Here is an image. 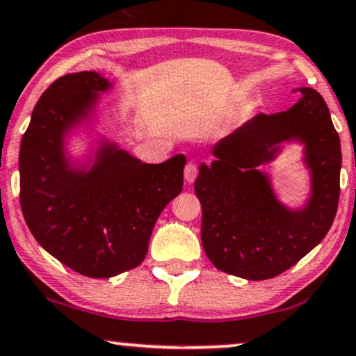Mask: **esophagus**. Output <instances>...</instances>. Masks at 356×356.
I'll return each mask as SVG.
<instances>
[{
  "mask_svg": "<svg viewBox=\"0 0 356 356\" xmlns=\"http://www.w3.org/2000/svg\"><path fill=\"white\" fill-rule=\"evenodd\" d=\"M196 175H198V166H196L195 163H188L185 166V179H186V183L195 181Z\"/></svg>",
  "mask_w": 356,
  "mask_h": 356,
  "instance_id": "obj_1",
  "label": "esophagus"
}]
</instances>
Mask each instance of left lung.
Segmentation results:
<instances>
[{"label":"left lung","instance_id":"8db88e82","mask_svg":"<svg viewBox=\"0 0 356 356\" xmlns=\"http://www.w3.org/2000/svg\"><path fill=\"white\" fill-rule=\"evenodd\" d=\"M289 111L259 113L214 145L211 165L195 181L203 219L201 243L214 267L248 280L282 274L325 238L340 196V137L317 90L300 87ZM284 143L305 147L311 193L299 209L284 205L260 170Z\"/></svg>","mask_w":356,"mask_h":356}]
</instances>
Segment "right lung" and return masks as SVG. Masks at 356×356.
<instances>
[{
	"mask_svg": "<svg viewBox=\"0 0 356 356\" xmlns=\"http://www.w3.org/2000/svg\"><path fill=\"white\" fill-rule=\"evenodd\" d=\"M113 84L95 71L52 82L34 107L19 148L21 209L34 239L87 277L107 279L143 261L158 216L183 188L186 156L152 165L95 131V108ZM95 145L82 159L68 137Z\"/></svg>",
	"mask_w": 356,
	"mask_h": 356,
	"instance_id": "obj_1",
	"label": "right lung"
}]
</instances>
